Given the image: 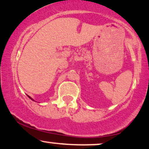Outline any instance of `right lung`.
<instances>
[{
    "instance_id": "1",
    "label": "right lung",
    "mask_w": 149,
    "mask_h": 149,
    "mask_svg": "<svg viewBox=\"0 0 149 149\" xmlns=\"http://www.w3.org/2000/svg\"><path fill=\"white\" fill-rule=\"evenodd\" d=\"M29 98L31 99V100H33V99H32V98H31V97H30L29 96Z\"/></svg>"
}]
</instances>
